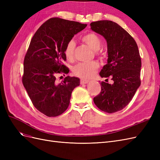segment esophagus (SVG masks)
Segmentation results:
<instances>
[{
    "mask_svg": "<svg viewBox=\"0 0 160 160\" xmlns=\"http://www.w3.org/2000/svg\"><path fill=\"white\" fill-rule=\"evenodd\" d=\"M88 82H89V80H87V79H81L80 83H81V85H84V84L88 83Z\"/></svg>",
    "mask_w": 160,
    "mask_h": 160,
    "instance_id": "34e87169",
    "label": "esophagus"
}]
</instances>
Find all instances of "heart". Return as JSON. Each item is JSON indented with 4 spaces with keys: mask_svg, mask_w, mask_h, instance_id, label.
Returning <instances> with one entry per match:
<instances>
[{
    "mask_svg": "<svg viewBox=\"0 0 160 160\" xmlns=\"http://www.w3.org/2000/svg\"><path fill=\"white\" fill-rule=\"evenodd\" d=\"M81 40L90 47L94 51H98L100 49L101 42L100 38L95 33L90 32L85 35L81 38ZM75 49V43L74 41L71 40L67 43L65 47L64 54L66 59L72 61L74 58V52ZM97 55L98 53L97 52ZM99 68V64L95 61L79 62L74 66L72 72L75 75L78 76L83 79H88L93 77Z\"/></svg>",
    "mask_w": 160,
    "mask_h": 160,
    "instance_id": "b5f03b06",
    "label": "heart"
}]
</instances>
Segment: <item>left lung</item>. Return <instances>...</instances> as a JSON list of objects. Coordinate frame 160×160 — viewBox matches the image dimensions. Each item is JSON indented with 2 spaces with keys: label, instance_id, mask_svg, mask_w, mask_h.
<instances>
[{
  "label": "left lung",
  "instance_id": "left-lung-1",
  "mask_svg": "<svg viewBox=\"0 0 160 160\" xmlns=\"http://www.w3.org/2000/svg\"><path fill=\"white\" fill-rule=\"evenodd\" d=\"M90 25L91 30L102 35L108 43V63L99 75L113 81V84L101 82L100 93L93 101L104 112L115 113L126 107L141 85L142 61L138 45L126 31L113 21H99Z\"/></svg>",
  "mask_w": 160,
  "mask_h": 160
}]
</instances>
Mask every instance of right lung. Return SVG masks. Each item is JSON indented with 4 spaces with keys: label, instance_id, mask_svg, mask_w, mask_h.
<instances>
[{
    "label": "right lung",
    "instance_id": "add662e5",
    "mask_svg": "<svg viewBox=\"0 0 160 160\" xmlns=\"http://www.w3.org/2000/svg\"><path fill=\"white\" fill-rule=\"evenodd\" d=\"M86 24L51 18L38 28L24 59L22 84L35 108L48 117H57L68 108L79 78L67 76L58 83L57 77L69 73L64 64L67 43Z\"/></svg>",
    "mask_w": 160,
    "mask_h": 160
}]
</instances>
